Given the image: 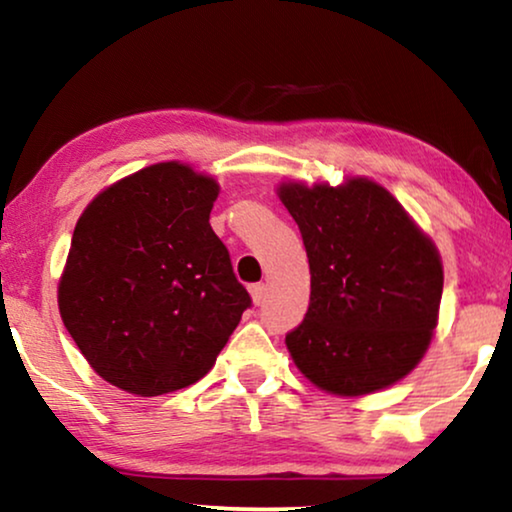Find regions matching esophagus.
Segmentation results:
<instances>
[{
	"instance_id": "1",
	"label": "esophagus",
	"mask_w": 512,
	"mask_h": 512,
	"mask_svg": "<svg viewBox=\"0 0 512 512\" xmlns=\"http://www.w3.org/2000/svg\"><path fill=\"white\" fill-rule=\"evenodd\" d=\"M250 297H252V302L260 306L264 302V297H267V285H264V283H252L250 285Z\"/></svg>"
}]
</instances>
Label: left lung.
I'll list each match as a JSON object with an SVG mask.
<instances>
[{
	"label": "left lung",
	"mask_w": 512,
	"mask_h": 512,
	"mask_svg": "<svg viewBox=\"0 0 512 512\" xmlns=\"http://www.w3.org/2000/svg\"><path fill=\"white\" fill-rule=\"evenodd\" d=\"M311 271L304 320L285 335L306 379L363 395L403 379L438 323L442 264L405 208L370 180L283 185Z\"/></svg>",
	"instance_id": "obj_1"
}]
</instances>
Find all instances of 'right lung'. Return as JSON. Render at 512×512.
<instances>
[{
    "mask_svg": "<svg viewBox=\"0 0 512 512\" xmlns=\"http://www.w3.org/2000/svg\"><path fill=\"white\" fill-rule=\"evenodd\" d=\"M213 177L168 161L95 196L72 234L58 306L95 372L152 398L199 381L252 304L210 227Z\"/></svg>",
    "mask_w": 512,
    "mask_h": 512,
    "instance_id": "1",
    "label": "right lung"
}]
</instances>
